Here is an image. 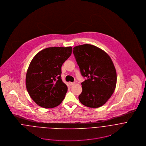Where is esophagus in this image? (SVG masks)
I'll use <instances>...</instances> for the list:
<instances>
[{
  "mask_svg": "<svg viewBox=\"0 0 146 146\" xmlns=\"http://www.w3.org/2000/svg\"><path fill=\"white\" fill-rule=\"evenodd\" d=\"M74 84H75V83H72V82H70V83H69V84H70V86L73 85Z\"/></svg>",
  "mask_w": 146,
  "mask_h": 146,
  "instance_id": "1",
  "label": "esophagus"
}]
</instances>
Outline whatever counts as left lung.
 <instances>
[{"mask_svg": "<svg viewBox=\"0 0 146 146\" xmlns=\"http://www.w3.org/2000/svg\"><path fill=\"white\" fill-rule=\"evenodd\" d=\"M72 52L82 75L86 78L82 83L80 102L90 108L103 106L116 85V71L112 60L104 50L90 44L75 46Z\"/></svg>", "mask_w": 146, "mask_h": 146, "instance_id": "8db88e82", "label": "left lung"}]
</instances>
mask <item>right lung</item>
I'll list each match as a JSON object with an SVG mask.
<instances>
[{"instance_id":"obj_1","label":"right lung","mask_w":146,"mask_h":146,"mask_svg":"<svg viewBox=\"0 0 146 146\" xmlns=\"http://www.w3.org/2000/svg\"><path fill=\"white\" fill-rule=\"evenodd\" d=\"M72 47H49L38 53L30 63L26 86L32 100L45 108L62 102L67 86L61 79V67L71 56Z\"/></svg>"}]
</instances>
